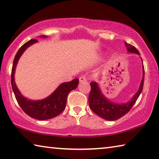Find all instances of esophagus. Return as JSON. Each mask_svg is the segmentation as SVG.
Returning a JSON list of instances; mask_svg holds the SVG:
<instances>
[{
	"mask_svg": "<svg viewBox=\"0 0 159 159\" xmlns=\"http://www.w3.org/2000/svg\"><path fill=\"white\" fill-rule=\"evenodd\" d=\"M79 81H80V83L85 82L86 81V77L85 76H81L79 78Z\"/></svg>",
	"mask_w": 159,
	"mask_h": 159,
	"instance_id": "obj_1",
	"label": "esophagus"
}]
</instances>
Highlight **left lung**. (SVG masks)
<instances>
[{"mask_svg":"<svg viewBox=\"0 0 159 159\" xmlns=\"http://www.w3.org/2000/svg\"><path fill=\"white\" fill-rule=\"evenodd\" d=\"M125 44L126 47L127 51L129 53L140 55L139 51L134 46L128 44L126 42H125ZM141 60H142V58H141ZM144 78H145V69H144L143 63V79L141 80L139 89H138L136 93L133 96L131 100L129 101L128 102L123 103H117L111 102L103 94L99 88V85H98L97 83H90L91 91L89 92L88 99L89 107L95 114L99 115V117L104 120L115 121L120 119L131 110L133 106L134 105V103L137 101L138 98L139 97L140 93L143 91Z\"/></svg>","mask_w":159,"mask_h":159,"instance_id":"1","label":"left lung"}]
</instances>
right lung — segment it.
<instances>
[{
	"instance_id": "1",
	"label": "right lung",
	"mask_w": 159,
	"mask_h": 159,
	"mask_svg": "<svg viewBox=\"0 0 159 159\" xmlns=\"http://www.w3.org/2000/svg\"><path fill=\"white\" fill-rule=\"evenodd\" d=\"M41 37L47 38V36L41 35ZM37 39H30L22 46L14 59L11 74V84L16 99L19 105L25 113L34 119L38 120H49L56 117L64 111L67 103L68 94L70 91L76 89L79 84V79H75L70 82L60 84L50 96L42 100H30L23 96L19 90L14 80V74L20 57L25 49L37 43Z\"/></svg>"
}]
</instances>
